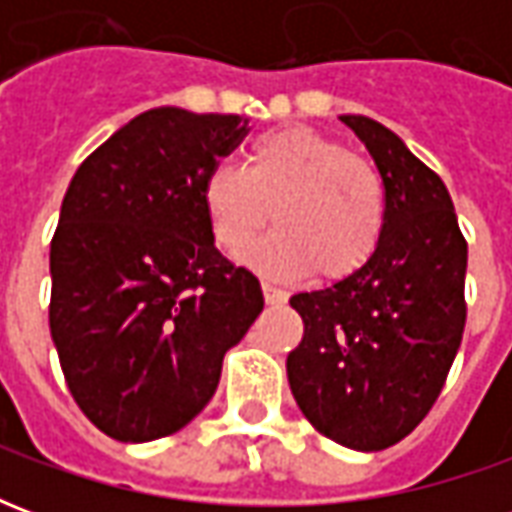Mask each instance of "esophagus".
Segmentation results:
<instances>
[{"mask_svg": "<svg viewBox=\"0 0 512 512\" xmlns=\"http://www.w3.org/2000/svg\"><path fill=\"white\" fill-rule=\"evenodd\" d=\"M263 296H266V304H271V307H282L285 301H288V293L282 288H274V285H268V282H263Z\"/></svg>", "mask_w": 512, "mask_h": 512, "instance_id": "esophagus-1", "label": "esophagus"}]
</instances>
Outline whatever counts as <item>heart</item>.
Wrapping results in <instances>:
<instances>
[{
    "label": "heart",
    "mask_w": 512,
    "mask_h": 512,
    "mask_svg": "<svg viewBox=\"0 0 512 512\" xmlns=\"http://www.w3.org/2000/svg\"><path fill=\"white\" fill-rule=\"evenodd\" d=\"M200 197L213 241L227 255L255 238L271 208L277 227L246 249L244 263L274 279L315 271L326 282L354 277L384 235V183L376 167L304 126L257 136L244 169H208Z\"/></svg>",
    "instance_id": "1"
}]
</instances>
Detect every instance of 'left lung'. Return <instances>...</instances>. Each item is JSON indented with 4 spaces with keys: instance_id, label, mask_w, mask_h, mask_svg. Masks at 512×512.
Masks as SVG:
<instances>
[{
    "instance_id": "left-lung-1",
    "label": "left lung",
    "mask_w": 512,
    "mask_h": 512,
    "mask_svg": "<svg viewBox=\"0 0 512 512\" xmlns=\"http://www.w3.org/2000/svg\"><path fill=\"white\" fill-rule=\"evenodd\" d=\"M340 120L376 161L384 235L354 277L290 299L304 340L288 354V381L326 439L378 452L425 419L461 348L466 241L447 186L395 131L365 115Z\"/></svg>"
}]
</instances>
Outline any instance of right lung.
<instances>
[{"instance_id": "right-lung-1", "label": "right lung", "mask_w": 512, "mask_h": 512, "mask_svg": "<svg viewBox=\"0 0 512 512\" xmlns=\"http://www.w3.org/2000/svg\"><path fill=\"white\" fill-rule=\"evenodd\" d=\"M246 134L238 115L147 109L84 158L51 238L49 326L84 417L128 444L208 406L224 354L263 312L252 271L224 260L202 178Z\"/></svg>"}]
</instances>
